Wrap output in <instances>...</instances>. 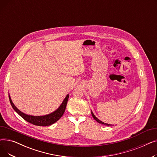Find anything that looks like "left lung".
<instances>
[{
	"label": "left lung",
	"instance_id": "1",
	"mask_svg": "<svg viewBox=\"0 0 157 157\" xmlns=\"http://www.w3.org/2000/svg\"><path fill=\"white\" fill-rule=\"evenodd\" d=\"M92 113V117H93V118L98 122V123H101V124H104V125H108V126H109V125H109V124H107V123H104V122H102V121H101V120H98L95 116V115H94V114L92 113V111L91 112Z\"/></svg>",
	"mask_w": 157,
	"mask_h": 157
}]
</instances>
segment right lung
Instances as JSON below:
<instances>
[{
    "label": "right lung",
    "mask_w": 157,
    "mask_h": 157,
    "mask_svg": "<svg viewBox=\"0 0 157 157\" xmlns=\"http://www.w3.org/2000/svg\"><path fill=\"white\" fill-rule=\"evenodd\" d=\"M9 98H10V101L11 105L13 107L14 110L25 120H26L27 121L32 123L33 125L44 127V126H49L53 124L54 123L57 121L62 117V115L65 112L66 105H67V104L69 95L66 96V97L65 98V99L63 100L62 104L59 107V109H56L55 111H54L51 114L46 115V116H42V117L30 116V115H27L23 113L22 112H21L20 110H18L17 108H16V107L13 103L10 95H9Z\"/></svg>",
    "instance_id": "right-lung-1"
}]
</instances>
